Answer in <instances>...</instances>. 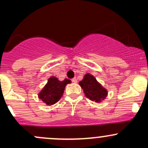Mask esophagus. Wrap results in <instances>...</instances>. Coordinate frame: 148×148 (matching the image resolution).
I'll use <instances>...</instances> for the list:
<instances>
[{
    "label": "esophagus",
    "instance_id": "obj_1",
    "mask_svg": "<svg viewBox=\"0 0 148 148\" xmlns=\"http://www.w3.org/2000/svg\"><path fill=\"white\" fill-rule=\"evenodd\" d=\"M72 81L73 83H77V79H76V78H74V79H72Z\"/></svg>",
    "mask_w": 148,
    "mask_h": 148
}]
</instances>
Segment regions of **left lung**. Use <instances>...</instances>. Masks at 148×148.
<instances>
[{
  "mask_svg": "<svg viewBox=\"0 0 148 148\" xmlns=\"http://www.w3.org/2000/svg\"><path fill=\"white\" fill-rule=\"evenodd\" d=\"M79 85L89 99L95 102H101L106 96L108 95V91L97 81L94 76L90 74H86L84 79L79 82Z\"/></svg>",
  "mask_w": 148,
  "mask_h": 148,
  "instance_id": "8db88e82",
  "label": "left lung"
}]
</instances>
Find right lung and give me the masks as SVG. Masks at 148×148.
<instances>
[{"label":"right lung","instance_id":"right-lung-1","mask_svg":"<svg viewBox=\"0 0 148 148\" xmlns=\"http://www.w3.org/2000/svg\"><path fill=\"white\" fill-rule=\"evenodd\" d=\"M71 81L65 79L60 81L55 76H51L48 82L39 92L38 98L47 106H51L57 103L63 95L64 88Z\"/></svg>","mask_w":148,"mask_h":148}]
</instances>
